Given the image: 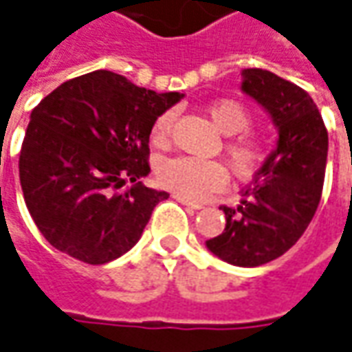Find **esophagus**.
<instances>
[{
    "instance_id": "1",
    "label": "esophagus",
    "mask_w": 352,
    "mask_h": 352,
    "mask_svg": "<svg viewBox=\"0 0 352 352\" xmlns=\"http://www.w3.org/2000/svg\"><path fill=\"white\" fill-rule=\"evenodd\" d=\"M173 198H175L177 202H181V204H183V206H188V208H192V210H200V204H196V202H190V200H188V198H185V196H181V195H175L173 196Z\"/></svg>"
}]
</instances>
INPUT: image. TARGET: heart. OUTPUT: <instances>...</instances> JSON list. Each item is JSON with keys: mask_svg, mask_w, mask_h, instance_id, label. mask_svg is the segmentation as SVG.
I'll list each match as a JSON object with an SVG mask.
<instances>
[{"mask_svg": "<svg viewBox=\"0 0 352 352\" xmlns=\"http://www.w3.org/2000/svg\"><path fill=\"white\" fill-rule=\"evenodd\" d=\"M208 113L212 117L214 125L219 133L227 136L239 135L248 129L250 117L245 107L235 100H219L208 107ZM173 125V116L164 113L157 117L154 125V138L164 140ZM227 157L236 175L246 177L256 169L264 160V150L256 140L250 138H239L227 144ZM157 181L162 185L181 195L188 200H202L208 195L223 188L227 183V173L223 166L217 162L198 160V157L179 156L164 160L157 167Z\"/></svg>", "mask_w": 352, "mask_h": 352, "instance_id": "1", "label": "heart"}]
</instances>
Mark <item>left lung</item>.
Returning <instances> with one entry per match:
<instances>
[{
    "mask_svg": "<svg viewBox=\"0 0 352 352\" xmlns=\"http://www.w3.org/2000/svg\"><path fill=\"white\" fill-rule=\"evenodd\" d=\"M241 90L277 129L267 154L236 208L223 206L226 229L206 248L227 264L256 267L285 254L320 204L327 131L308 92L264 69H243Z\"/></svg>",
    "mask_w": 352,
    "mask_h": 352,
    "instance_id": "obj_1",
    "label": "left lung"
}]
</instances>
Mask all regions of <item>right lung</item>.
<instances>
[{"instance_id": "add662e5", "label": "right lung", "mask_w": 352, "mask_h": 352, "mask_svg": "<svg viewBox=\"0 0 352 352\" xmlns=\"http://www.w3.org/2000/svg\"><path fill=\"white\" fill-rule=\"evenodd\" d=\"M183 98L94 71L57 86L32 109L19 177L50 245L96 266L138 243L152 210L169 198L140 181L150 173V133ZM125 182L133 185L119 191Z\"/></svg>"}]
</instances>
